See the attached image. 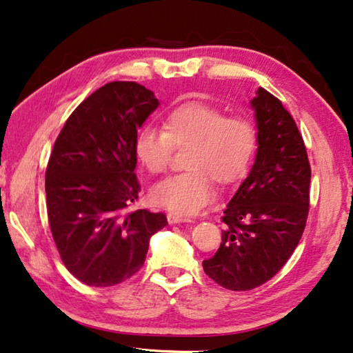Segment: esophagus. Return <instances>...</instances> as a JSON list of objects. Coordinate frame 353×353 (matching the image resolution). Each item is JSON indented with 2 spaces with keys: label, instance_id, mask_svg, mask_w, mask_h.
Returning <instances> with one entry per match:
<instances>
[{
  "label": "esophagus",
  "instance_id": "esophagus-1",
  "mask_svg": "<svg viewBox=\"0 0 353 353\" xmlns=\"http://www.w3.org/2000/svg\"><path fill=\"white\" fill-rule=\"evenodd\" d=\"M168 221H170V225H177V223H190L192 221V218L188 216H182L179 214H168Z\"/></svg>",
  "mask_w": 353,
  "mask_h": 353
}]
</instances>
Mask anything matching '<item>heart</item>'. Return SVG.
Instances as JSON below:
<instances>
[{"label":"heart","mask_w":353,"mask_h":353,"mask_svg":"<svg viewBox=\"0 0 353 353\" xmlns=\"http://www.w3.org/2000/svg\"><path fill=\"white\" fill-rule=\"evenodd\" d=\"M257 139V128L248 117L226 116L210 103L185 102L168 111L161 130H138L133 149L150 174H163L176 149H187L183 166L188 171L157 183L150 199L177 214H196L215 198L212 182L236 185L248 174Z\"/></svg>","instance_id":"obj_1"}]
</instances>
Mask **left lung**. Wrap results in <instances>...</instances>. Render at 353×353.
Listing matches in <instances>:
<instances>
[{"instance_id": "left-lung-1", "label": "left lung", "mask_w": 353, "mask_h": 353, "mask_svg": "<svg viewBox=\"0 0 353 353\" xmlns=\"http://www.w3.org/2000/svg\"><path fill=\"white\" fill-rule=\"evenodd\" d=\"M251 105L256 161L223 212L220 248L203 262L229 290H251L275 276L297 248L310 212L311 166L294 117L264 88Z\"/></svg>"}]
</instances>
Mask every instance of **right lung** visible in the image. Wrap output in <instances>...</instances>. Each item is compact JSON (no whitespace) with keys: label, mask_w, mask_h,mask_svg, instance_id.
I'll use <instances>...</instances> for the list:
<instances>
[{"label":"right lung","mask_w":353,"mask_h":353,"mask_svg":"<svg viewBox=\"0 0 353 353\" xmlns=\"http://www.w3.org/2000/svg\"><path fill=\"white\" fill-rule=\"evenodd\" d=\"M159 106L137 81H111L77 106L56 138L46 171L47 215L61 261L88 286L125 281L146 261L165 214L132 210L141 190L133 149Z\"/></svg>","instance_id":"add662e5"}]
</instances>
